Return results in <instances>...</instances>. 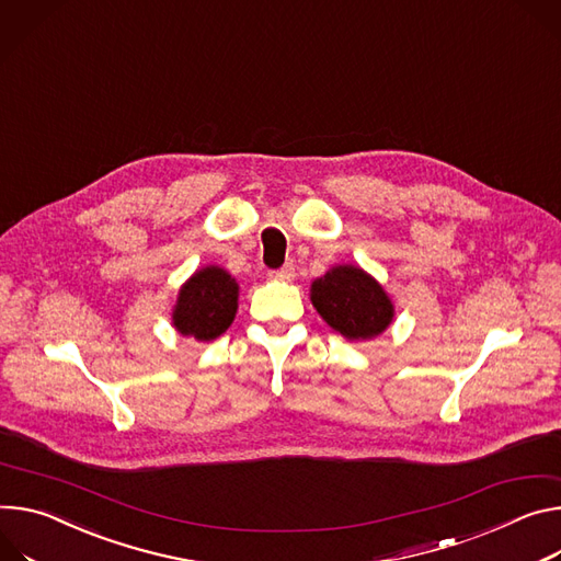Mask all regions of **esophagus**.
I'll return each mask as SVG.
<instances>
[{
	"mask_svg": "<svg viewBox=\"0 0 561 561\" xmlns=\"http://www.w3.org/2000/svg\"><path fill=\"white\" fill-rule=\"evenodd\" d=\"M271 277H273V279H282V282H290V279H295V266H293V264H286V266H282L279 271H273Z\"/></svg>",
	"mask_w": 561,
	"mask_h": 561,
	"instance_id": "esophagus-1",
	"label": "esophagus"
}]
</instances>
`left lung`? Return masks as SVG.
<instances>
[{"instance_id": "1", "label": "left lung", "mask_w": 561, "mask_h": 561, "mask_svg": "<svg viewBox=\"0 0 561 561\" xmlns=\"http://www.w3.org/2000/svg\"><path fill=\"white\" fill-rule=\"evenodd\" d=\"M311 301L320 318L348 342L382 335L396 318L382 284L355 264H337L313 279Z\"/></svg>"}]
</instances>
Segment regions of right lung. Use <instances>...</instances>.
<instances>
[{
  "instance_id": "1",
  "label": "right lung",
  "mask_w": 561,
  "mask_h": 561,
  "mask_svg": "<svg viewBox=\"0 0 561 561\" xmlns=\"http://www.w3.org/2000/svg\"><path fill=\"white\" fill-rule=\"evenodd\" d=\"M239 309V284L221 266L194 271L179 288L172 309V327L183 337L213 342L228 331Z\"/></svg>"
}]
</instances>
